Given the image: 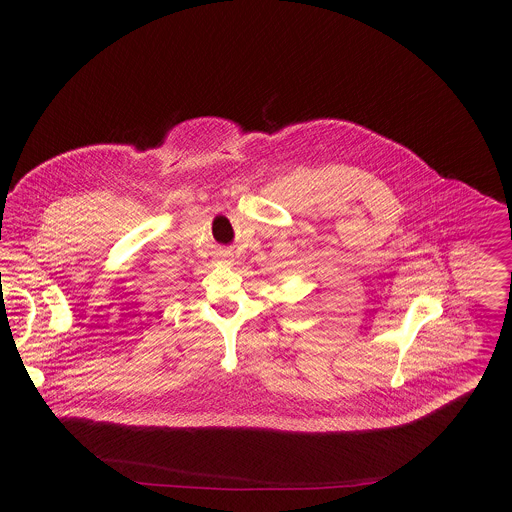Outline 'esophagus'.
<instances>
[{
  "mask_svg": "<svg viewBox=\"0 0 512 512\" xmlns=\"http://www.w3.org/2000/svg\"><path fill=\"white\" fill-rule=\"evenodd\" d=\"M217 261H220V263H232V253L230 251H219L217 253Z\"/></svg>",
  "mask_w": 512,
  "mask_h": 512,
  "instance_id": "1",
  "label": "esophagus"
}]
</instances>
